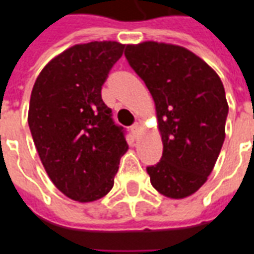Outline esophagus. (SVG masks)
Returning a JSON list of instances; mask_svg holds the SVG:
<instances>
[{
  "mask_svg": "<svg viewBox=\"0 0 254 254\" xmlns=\"http://www.w3.org/2000/svg\"><path fill=\"white\" fill-rule=\"evenodd\" d=\"M140 129H141V125H140L139 122H134L132 127H130V130H132V133L134 134V136H137V134H139Z\"/></svg>",
  "mask_w": 254,
  "mask_h": 254,
  "instance_id": "34e87169",
  "label": "esophagus"
}]
</instances>
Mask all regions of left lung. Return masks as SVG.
I'll return each instance as SVG.
<instances>
[{
    "label": "left lung",
    "instance_id": "left-lung-1",
    "mask_svg": "<svg viewBox=\"0 0 254 254\" xmlns=\"http://www.w3.org/2000/svg\"><path fill=\"white\" fill-rule=\"evenodd\" d=\"M125 58L151 93L162 134L161 161L147 166L152 187L169 198H186L206 182L224 143L223 82L203 60L176 45H127Z\"/></svg>",
    "mask_w": 254,
    "mask_h": 254
}]
</instances>
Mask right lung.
<instances>
[{"label": "right lung", "instance_id": "obj_1", "mask_svg": "<svg viewBox=\"0 0 254 254\" xmlns=\"http://www.w3.org/2000/svg\"><path fill=\"white\" fill-rule=\"evenodd\" d=\"M124 48L114 41L71 47L44 67L31 92L28 127L41 162L74 201L107 194L127 150L125 129L102 99L103 84Z\"/></svg>", "mask_w": 254, "mask_h": 254}]
</instances>
